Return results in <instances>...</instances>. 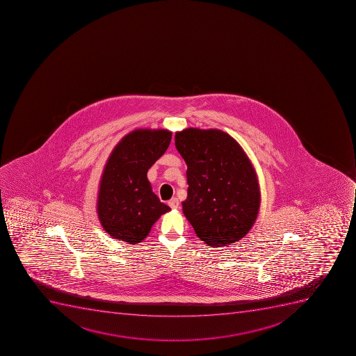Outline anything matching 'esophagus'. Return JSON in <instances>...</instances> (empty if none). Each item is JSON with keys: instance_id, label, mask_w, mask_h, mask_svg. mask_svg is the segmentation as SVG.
Here are the masks:
<instances>
[{"instance_id": "esophagus-1", "label": "esophagus", "mask_w": 356, "mask_h": 356, "mask_svg": "<svg viewBox=\"0 0 356 356\" xmlns=\"http://www.w3.org/2000/svg\"><path fill=\"white\" fill-rule=\"evenodd\" d=\"M168 204H169L171 209H177L178 205H179V201H178V198L173 197L171 198L170 201L168 202Z\"/></svg>"}]
</instances>
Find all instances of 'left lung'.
<instances>
[{"label": "left lung", "mask_w": 356, "mask_h": 356, "mask_svg": "<svg viewBox=\"0 0 356 356\" xmlns=\"http://www.w3.org/2000/svg\"><path fill=\"white\" fill-rule=\"evenodd\" d=\"M175 144L187 164L183 212L207 246L234 244L246 236L260 210V185L244 149L220 129L187 128Z\"/></svg>", "instance_id": "obj_1"}]
</instances>
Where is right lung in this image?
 Wrapping results in <instances>:
<instances>
[{"label":"right lung","instance_id":"1","mask_svg":"<svg viewBox=\"0 0 356 356\" xmlns=\"http://www.w3.org/2000/svg\"><path fill=\"white\" fill-rule=\"evenodd\" d=\"M172 133L136 129L118 143L99 181L97 216L112 238L136 245L171 210L152 192L147 171L167 151Z\"/></svg>","mask_w":356,"mask_h":356}]
</instances>
